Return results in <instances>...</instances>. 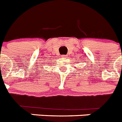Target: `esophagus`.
<instances>
[{"label": "esophagus", "instance_id": "obj_1", "mask_svg": "<svg viewBox=\"0 0 122 122\" xmlns=\"http://www.w3.org/2000/svg\"><path fill=\"white\" fill-rule=\"evenodd\" d=\"M62 57V58H65V57H66V55H62V56H61Z\"/></svg>", "mask_w": 122, "mask_h": 122}]
</instances>
